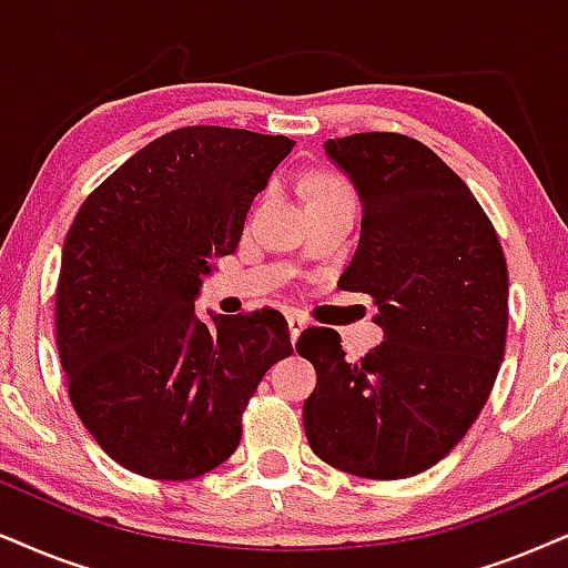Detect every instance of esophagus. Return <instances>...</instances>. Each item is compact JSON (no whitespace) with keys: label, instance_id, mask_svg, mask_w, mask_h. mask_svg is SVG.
Listing matches in <instances>:
<instances>
[{"label":"esophagus","instance_id":"esophagus-1","mask_svg":"<svg viewBox=\"0 0 568 568\" xmlns=\"http://www.w3.org/2000/svg\"><path fill=\"white\" fill-rule=\"evenodd\" d=\"M306 327V320L301 314H288V329H291V341H298L301 329Z\"/></svg>","mask_w":568,"mask_h":568}]
</instances>
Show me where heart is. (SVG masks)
Returning <instances> with one entry per match:
<instances>
[{"label":"heart","mask_w":568,"mask_h":568,"mask_svg":"<svg viewBox=\"0 0 568 568\" xmlns=\"http://www.w3.org/2000/svg\"><path fill=\"white\" fill-rule=\"evenodd\" d=\"M322 185H337V183H333V181H320L317 185H314V189H322Z\"/></svg>","instance_id":"obj_1"}]
</instances>
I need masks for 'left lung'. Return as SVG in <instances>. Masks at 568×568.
I'll return each mask as SVG.
<instances>
[{
    "label": "left lung",
    "instance_id": "left-lung-1",
    "mask_svg": "<svg viewBox=\"0 0 568 568\" xmlns=\"http://www.w3.org/2000/svg\"><path fill=\"white\" fill-rule=\"evenodd\" d=\"M362 201V235L337 288L369 293L383 343L348 362L341 335L308 327L317 369L304 404L322 462L367 479L435 466L475 425L506 351L508 270L493 222L425 143L400 133L327 139Z\"/></svg>",
    "mask_w": 568,
    "mask_h": 568
}]
</instances>
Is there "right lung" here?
I'll list each match as a JSON object with an SVG mask.
<instances>
[{"label": "right lung", "mask_w": 568, "mask_h": 568, "mask_svg": "<svg viewBox=\"0 0 568 568\" xmlns=\"http://www.w3.org/2000/svg\"><path fill=\"white\" fill-rule=\"evenodd\" d=\"M291 149L285 135L178 128L120 164L70 225L54 298L68 393L135 475L178 483L231 458L264 372L293 354L275 308L206 322L193 306Z\"/></svg>", "instance_id": "right-lung-1"}]
</instances>
